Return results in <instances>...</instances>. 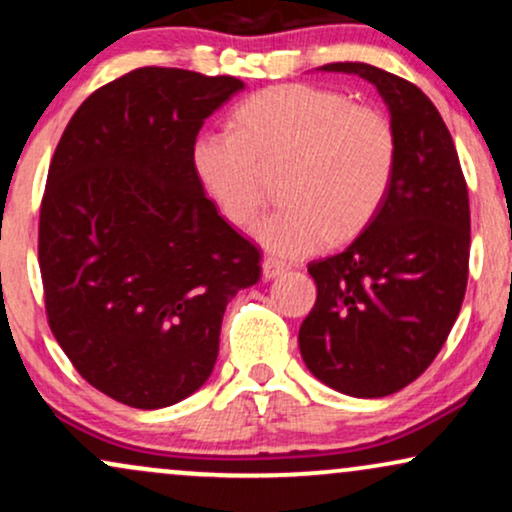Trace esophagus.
I'll list each match as a JSON object with an SVG mask.
<instances>
[{"label":"esophagus","mask_w":512,"mask_h":512,"mask_svg":"<svg viewBox=\"0 0 512 512\" xmlns=\"http://www.w3.org/2000/svg\"><path fill=\"white\" fill-rule=\"evenodd\" d=\"M284 272H286V267L279 260H272V257H267V260L262 262L264 279H276V276H281Z\"/></svg>","instance_id":"esophagus-1"}]
</instances>
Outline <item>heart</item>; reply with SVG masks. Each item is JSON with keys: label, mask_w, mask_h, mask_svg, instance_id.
Returning a JSON list of instances; mask_svg holds the SVG:
<instances>
[{"label": "heart", "mask_w": 512, "mask_h": 512, "mask_svg": "<svg viewBox=\"0 0 512 512\" xmlns=\"http://www.w3.org/2000/svg\"><path fill=\"white\" fill-rule=\"evenodd\" d=\"M397 132L383 110L342 91L281 84L236 110V129L202 132L192 168L233 226L255 221L264 168L286 166L284 199L255 226V240L284 260L358 236L383 209L397 170Z\"/></svg>", "instance_id": "heart-1"}]
</instances>
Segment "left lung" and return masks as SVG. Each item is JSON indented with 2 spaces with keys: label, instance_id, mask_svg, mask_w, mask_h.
I'll return each mask as SVG.
<instances>
[{
  "label": "left lung",
  "instance_id": "1",
  "mask_svg": "<svg viewBox=\"0 0 512 512\" xmlns=\"http://www.w3.org/2000/svg\"><path fill=\"white\" fill-rule=\"evenodd\" d=\"M325 72L368 79L390 108L397 170L383 209L349 248L308 264L317 301L298 346L310 373L351 397L414 383L443 349L469 274V195L436 105L419 86L363 62Z\"/></svg>",
  "mask_w": 512,
  "mask_h": 512
}]
</instances>
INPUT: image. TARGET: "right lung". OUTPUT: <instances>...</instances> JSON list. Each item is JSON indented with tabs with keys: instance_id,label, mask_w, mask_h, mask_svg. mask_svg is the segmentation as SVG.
<instances>
[{
	"instance_id": "right-lung-1",
	"label": "right lung",
	"mask_w": 512,
	"mask_h": 512,
	"mask_svg": "<svg viewBox=\"0 0 512 512\" xmlns=\"http://www.w3.org/2000/svg\"><path fill=\"white\" fill-rule=\"evenodd\" d=\"M236 76L139 67L93 91L64 129L40 202L48 325L81 378L134 409L199 390L226 305L260 281L192 168L204 120Z\"/></svg>"
}]
</instances>
